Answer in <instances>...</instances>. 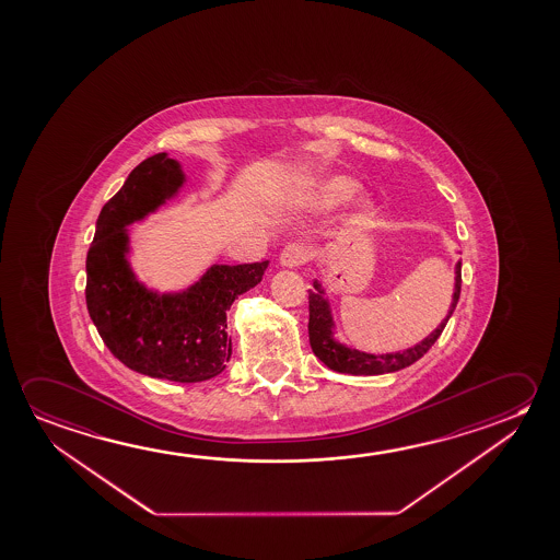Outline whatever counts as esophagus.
Wrapping results in <instances>:
<instances>
[{
    "mask_svg": "<svg viewBox=\"0 0 560 560\" xmlns=\"http://www.w3.org/2000/svg\"><path fill=\"white\" fill-rule=\"evenodd\" d=\"M308 259H311V248L306 244H302V242L287 244L283 252H281V256H279V261L284 267L304 266Z\"/></svg>",
    "mask_w": 560,
    "mask_h": 560,
    "instance_id": "34e87169",
    "label": "esophagus"
}]
</instances>
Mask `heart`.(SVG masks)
<instances>
[{"instance_id": "b5f03b06", "label": "heart", "mask_w": 560, "mask_h": 560, "mask_svg": "<svg viewBox=\"0 0 560 560\" xmlns=\"http://www.w3.org/2000/svg\"><path fill=\"white\" fill-rule=\"evenodd\" d=\"M359 189H361V186L357 182L347 178V176H337V178L324 182L319 186L316 201L326 207L343 206L359 194Z\"/></svg>"}]
</instances>
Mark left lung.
<instances>
[{"label":"left lung","mask_w":560,"mask_h":560,"mask_svg":"<svg viewBox=\"0 0 560 560\" xmlns=\"http://www.w3.org/2000/svg\"><path fill=\"white\" fill-rule=\"evenodd\" d=\"M462 293V261H457L456 266V287H454V296H452V306L447 312L446 318L442 319L431 336L424 341L415 345L411 349H407L404 353L394 354H369L361 353L349 349L345 345L337 343L331 337V312L329 304L324 299V291L319 287L318 281L314 283V291L308 294V311H311V319H308V336H311V347L314 354L319 361L326 364L331 371L341 372V374H353V376H374V374H386V372L401 371L405 366H411L413 362L419 361L422 354L436 343V339L442 336L447 319L456 311L457 301Z\"/></svg>","instance_id":"obj_1"}]
</instances>
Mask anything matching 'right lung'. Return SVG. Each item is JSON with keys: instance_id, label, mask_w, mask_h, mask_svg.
I'll return each mask as SVG.
<instances>
[{"instance_id": "1", "label": "right lung", "mask_w": 560, "mask_h": 560, "mask_svg": "<svg viewBox=\"0 0 560 560\" xmlns=\"http://www.w3.org/2000/svg\"><path fill=\"white\" fill-rule=\"evenodd\" d=\"M180 164L156 153L138 164L104 203L86 254L85 299L104 345L131 371L151 378L203 382L221 374L233 353L226 311L261 281L267 261L213 266L178 294L147 291L126 259V224L155 211L180 188Z\"/></svg>"}]
</instances>
